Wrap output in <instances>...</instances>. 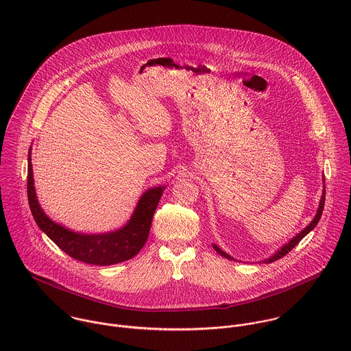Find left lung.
Segmentation results:
<instances>
[{"label":"left lung","mask_w":351,"mask_h":351,"mask_svg":"<svg viewBox=\"0 0 351 351\" xmlns=\"http://www.w3.org/2000/svg\"><path fill=\"white\" fill-rule=\"evenodd\" d=\"M324 200H326V186H323V193H322V197H320V202H319V206H317V212H316V215H315V217H313V220L302 230L300 231L293 239H291L287 245H284L281 249L278 251H276L271 256H269V258H266V259H263V263H271V262H274V261H277V259H280V258H282V256H285L289 251L292 250L299 242H300L301 239L306 235V234H309L315 227H316V224L319 223V220H320V217H322V213H323V208H324ZM213 246V249L216 252H219L221 256H224V258H227V259H230V261H235L230 254H227L226 251L221 250L220 247H217L216 245H212Z\"/></svg>","instance_id":"8db88e82"}]
</instances>
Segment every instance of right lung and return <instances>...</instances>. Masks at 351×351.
Here are the masks:
<instances>
[{"instance_id":"obj_1","label":"right lung","mask_w":351,"mask_h":351,"mask_svg":"<svg viewBox=\"0 0 351 351\" xmlns=\"http://www.w3.org/2000/svg\"><path fill=\"white\" fill-rule=\"evenodd\" d=\"M166 186L147 189L138 201L128 223L112 232L81 234L71 231L53 220L42 209L34 185V171L31 163V149L28 154V202L32 216L39 228L67 255L90 265H114L134 258L145 246L154 212Z\"/></svg>"}]
</instances>
